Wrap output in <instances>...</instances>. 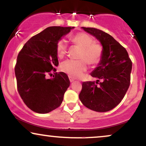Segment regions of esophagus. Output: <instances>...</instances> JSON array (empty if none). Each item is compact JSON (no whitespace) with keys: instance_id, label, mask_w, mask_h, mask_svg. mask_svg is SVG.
<instances>
[{"instance_id":"34e87169","label":"esophagus","mask_w":146,"mask_h":146,"mask_svg":"<svg viewBox=\"0 0 146 146\" xmlns=\"http://www.w3.org/2000/svg\"><path fill=\"white\" fill-rule=\"evenodd\" d=\"M69 79H70V81L71 82H72L74 81V78H72V76H69Z\"/></svg>"}]
</instances>
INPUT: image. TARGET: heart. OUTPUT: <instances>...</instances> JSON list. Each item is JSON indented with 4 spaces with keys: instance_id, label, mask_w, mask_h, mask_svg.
Masks as SVG:
<instances>
[{
    "instance_id": "obj_1",
    "label": "heart",
    "mask_w": 146,
    "mask_h": 146,
    "mask_svg": "<svg viewBox=\"0 0 146 146\" xmlns=\"http://www.w3.org/2000/svg\"><path fill=\"white\" fill-rule=\"evenodd\" d=\"M72 41L81 47L78 60L67 59L61 64V70L72 77H78L87 70V61L90 65H95L100 62L103 55V48L98 43L94 42L93 38L86 33H78L72 37ZM56 51L57 56L62 58L67 52V44L64 39L57 43Z\"/></svg>"
}]
</instances>
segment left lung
Instances as JSON below:
<instances>
[{
    "label": "left lung",
    "mask_w": 146,
    "mask_h": 146,
    "mask_svg": "<svg viewBox=\"0 0 146 146\" xmlns=\"http://www.w3.org/2000/svg\"><path fill=\"white\" fill-rule=\"evenodd\" d=\"M82 28L100 41L103 55L98 67L91 73L98 80L96 83L82 82L79 99L91 110L105 112L114 108L125 97L130 85L132 62L127 50L111 36L97 28ZM100 80L102 82L97 86Z\"/></svg>",
    "instance_id": "obj_1"
}]
</instances>
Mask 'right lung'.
<instances>
[{"instance_id": "add662e5", "label": "right lung", "mask_w": 146, "mask_h": 146, "mask_svg": "<svg viewBox=\"0 0 146 146\" xmlns=\"http://www.w3.org/2000/svg\"><path fill=\"white\" fill-rule=\"evenodd\" d=\"M74 28L48 27L28 40L18 54L15 68L18 92L35 112L46 114L62 103L70 83L67 74L60 72L53 78L46 75L58 66L57 43Z\"/></svg>"}]
</instances>
